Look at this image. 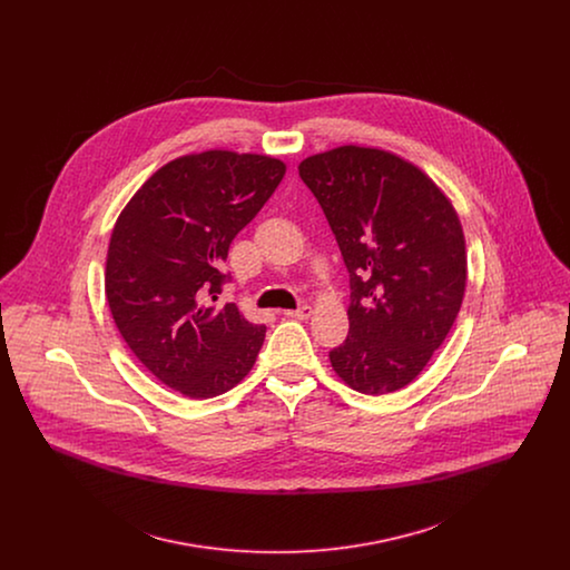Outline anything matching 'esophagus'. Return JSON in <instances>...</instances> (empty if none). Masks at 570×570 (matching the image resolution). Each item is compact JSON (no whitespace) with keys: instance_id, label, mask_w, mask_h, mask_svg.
Masks as SVG:
<instances>
[{"instance_id":"esophagus-1","label":"esophagus","mask_w":570,"mask_h":570,"mask_svg":"<svg viewBox=\"0 0 570 570\" xmlns=\"http://www.w3.org/2000/svg\"><path fill=\"white\" fill-rule=\"evenodd\" d=\"M284 316L286 318H295V321H307L312 316V307L309 305H301L298 309H286Z\"/></svg>"}]
</instances>
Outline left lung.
Listing matches in <instances>:
<instances>
[{
	"mask_svg": "<svg viewBox=\"0 0 570 570\" xmlns=\"http://www.w3.org/2000/svg\"><path fill=\"white\" fill-rule=\"evenodd\" d=\"M351 273V331L328 353L354 391L416 379L449 335L465 291V242L451 200L414 164L342 145L298 164Z\"/></svg>",
	"mask_w": 570,
	"mask_h": 570,
	"instance_id": "obj_1",
	"label": "left lung"
}]
</instances>
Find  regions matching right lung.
Segmentation results:
<instances>
[{
    "mask_svg": "<svg viewBox=\"0 0 570 570\" xmlns=\"http://www.w3.org/2000/svg\"><path fill=\"white\" fill-rule=\"evenodd\" d=\"M286 173L272 156L209 149L164 164L110 233L105 291L136 358L166 386L209 400L247 376L265 342L235 303L217 301L237 233Z\"/></svg>",
    "mask_w": 570,
    "mask_h": 570,
    "instance_id": "add662e5",
    "label": "right lung"
}]
</instances>
